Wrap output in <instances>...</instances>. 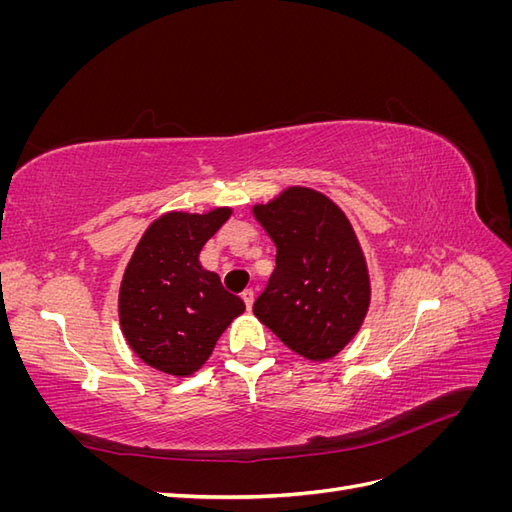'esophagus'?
<instances>
[{
	"mask_svg": "<svg viewBox=\"0 0 512 512\" xmlns=\"http://www.w3.org/2000/svg\"><path fill=\"white\" fill-rule=\"evenodd\" d=\"M241 299L245 301V307L250 309L252 303H254V290H252V288H245V290L241 292Z\"/></svg>",
	"mask_w": 512,
	"mask_h": 512,
	"instance_id": "1",
	"label": "esophagus"
}]
</instances>
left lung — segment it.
I'll return each mask as SVG.
<instances>
[{"label":"left lung","instance_id":"obj_1","mask_svg":"<svg viewBox=\"0 0 512 512\" xmlns=\"http://www.w3.org/2000/svg\"><path fill=\"white\" fill-rule=\"evenodd\" d=\"M254 215L277 247L254 314L305 359H331L359 331L369 307L367 265L348 218L309 188H288L269 205H256Z\"/></svg>","mask_w":512,"mask_h":512}]
</instances>
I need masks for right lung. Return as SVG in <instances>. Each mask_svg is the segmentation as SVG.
<instances>
[{"instance_id": "1", "label": "right lung", "mask_w": 512, "mask_h": 512, "mask_svg": "<svg viewBox=\"0 0 512 512\" xmlns=\"http://www.w3.org/2000/svg\"><path fill=\"white\" fill-rule=\"evenodd\" d=\"M228 215L230 209L162 215L138 241L123 273L121 331L130 348L164 374H194L232 318L243 314L245 303L198 262Z\"/></svg>"}]
</instances>
